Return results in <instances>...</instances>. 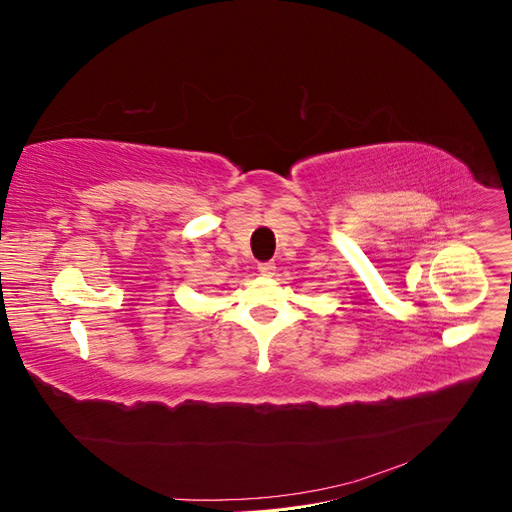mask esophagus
I'll return each mask as SVG.
<instances>
[{
	"mask_svg": "<svg viewBox=\"0 0 512 512\" xmlns=\"http://www.w3.org/2000/svg\"><path fill=\"white\" fill-rule=\"evenodd\" d=\"M258 271H260V275L273 277L275 275V265H273V262H262V265H258Z\"/></svg>",
	"mask_w": 512,
	"mask_h": 512,
	"instance_id": "obj_1",
	"label": "esophagus"
}]
</instances>
